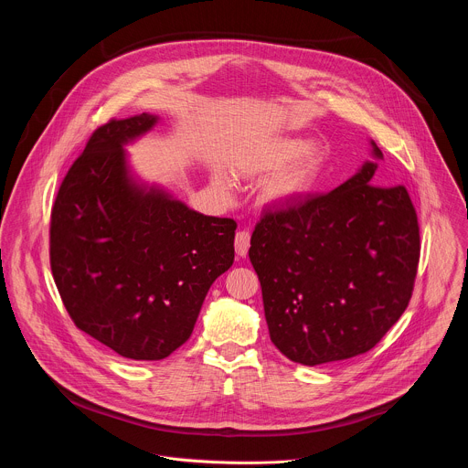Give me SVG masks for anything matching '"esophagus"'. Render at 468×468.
<instances>
[{"mask_svg":"<svg viewBox=\"0 0 468 468\" xmlns=\"http://www.w3.org/2000/svg\"><path fill=\"white\" fill-rule=\"evenodd\" d=\"M248 248H250V233L248 231H237L235 235V251L237 255L244 257L248 253Z\"/></svg>","mask_w":468,"mask_h":468,"instance_id":"obj_1","label":"esophagus"}]
</instances>
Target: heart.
I'll return each mask as SVG.
<instances>
[{
    "mask_svg": "<svg viewBox=\"0 0 468 468\" xmlns=\"http://www.w3.org/2000/svg\"><path fill=\"white\" fill-rule=\"evenodd\" d=\"M291 162L290 165L288 163ZM289 165L288 167L286 165ZM288 168L285 169L284 166ZM257 166L261 170L280 172V176L271 183L269 196L272 199H280V202H287V199L298 197L302 192L307 190V186L313 181V176L318 166V154L313 148H305L302 141H278L272 146L266 148V152L261 155ZM222 188H228V181H218Z\"/></svg>",
    "mask_w": 468,
    "mask_h": 468,
    "instance_id": "obj_1",
    "label": "heart"
}]
</instances>
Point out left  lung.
<instances>
[{
  "mask_svg": "<svg viewBox=\"0 0 468 468\" xmlns=\"http://www.w3.org/2000/svg\"><path fill=\"white\" fill-rule=\"evenodd\" d=\"M376 159L381 150L372 143ZM378 163L329 194L266 211L250 240L276 348L307 367L372 350L413 294L420 233L404 185H376Z\"/></svg>",
  "mask_w": 468,
  "mask_h": 468,
  "instance_id": "8db88e82",
  "label": "left lung"
}]
</instances>
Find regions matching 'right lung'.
I'll return each instance as SVG.
<instances>
[{
  "label": "right lung",
  "instance_id": "right-lung-1",
  "mask_svg": "<svg viewBox=\"0 0 468 468\" xmlns=\"http://www.w3.org/2000/svg\"><path fill=\"white\" fill-rule=\"evenodd\" d=\"M157 116L100 125L64 176L49 222L60 300L87 335L135 361H159L194 329L213 282L235 259L233 218L188 209L133 181L123 144Z\"/></svg>",
  "mask_w": 468,
  "mask_h": 468
}]
</instances>
